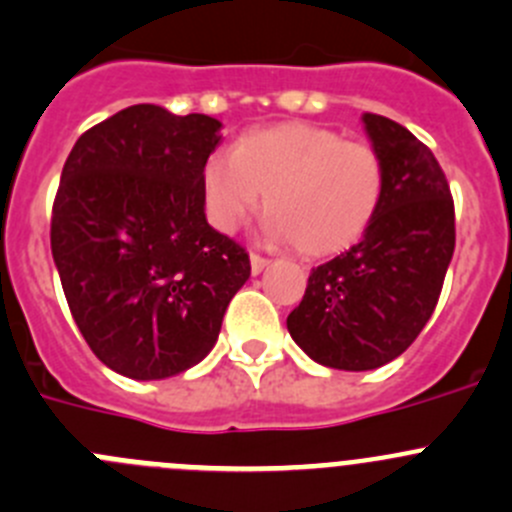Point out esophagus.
Here are the masks:
<instances>
[{"label": "esophagus", "mask_w": 512, "mask_h": 512, "mask_svg": "<svg viewBox=\"0 0 512 512\" xmlns=\"http://www.w3.org/2000/svg\"><path fill=\"white\" fill-rule=\"evenodd\" d=\"M267 265H270V260H267V257H262V255H257V252H252V255H250V267H252V275H260V272L265 270Z\"/></svg>", "instance_id": "34e87169"}]
</instances>
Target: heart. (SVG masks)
<instances>
[{
    "instance_id": "1",
    "label": "heart",
    "mask_w": 512,
    "mask_h": 512,
    "mask_svg": "<svg viewBox=\"0 0 512 512\" xmlns=\"http://www.w3.org/2000/svg\"><path fill=\"white\" fill-rule=\"evenodd\" d=\"M207 217L235 232L260 207L270 232L312 257L355 245L385 195L382 155L360 140L310 122H285L242 135L232 155L215 152L202 170Z\"/></svg>"
}]
</instances>
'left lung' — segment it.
Returning <instances> with one entry per match:
<instances>
[{
  "label": "left lung",
  "mask_w": 512,
  "mask_h": 512,
  "mask_svg": "<svg viewBox=\"0 0 512 512\" xmlns=\"http://www.w3.org/2000/svg\"><path fill=\"white\" fill-rule=\"evenodd\" d=\"M385 162V195L362 240L312 267L287 315L292 340L335 370H375L403 355L438 305L455 250V205L443 167L403 124L365 114Z\"/></svg>",
  "instance_id": "1"
}]
</instances>
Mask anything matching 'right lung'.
Returning a JSON list of instances; mask_svg holds the SVG:
<instances>
[{"label": "right lung", "instance_id": "1", "mask_svg": "<svg viewBox=\"0 0 512 512\" xmlns=\"http://www.w3.org/2000/svg\"><path fill=\"white\" fill-rule=\"evenodd\" d=\"M207 114L135 104L74 142L52 207V257L94 355L132 380L197 365L250 277L242 245L207 225Z\"/></svg>", "mask_w": 512, "mask_h": 512}]
</instances>
